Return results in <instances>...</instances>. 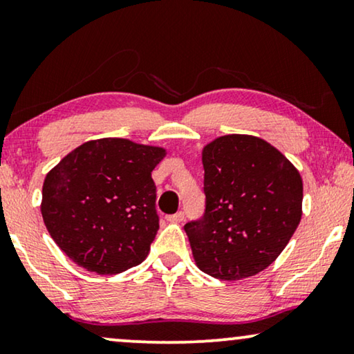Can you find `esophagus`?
<instances>
[{"instance_id": "34e87169", "label": "esophagus", "mask_w": 354, "mask_h": 354, "mask_svg": "<svg viewBox=\"0 0 354 354\" xmlns=\"http://www.w3.org/2000/svg\"><path fill=\"white\" fill-rule=\"evenodd\" d=\"M183 217H185V214H183L182 211H178V212H176V214L167 216V222H172V224H178V222L183 221Z\"/></svg>"}]
</instances>
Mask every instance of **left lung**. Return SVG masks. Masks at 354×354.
Instances as JSON below:
<instances>
[{
    "mask_svg": "<svg viewBox=\"0 0 354 354\" xmlns=\"http://www.w3.org/2000/svg\"><path fill=\"white\" fill-rule=\"evenodd\" d=\"M203 167L205 214L183 227L196 266L221 280L259 274L301 221V176L272 145L239 133L207 143Z\"/></svg>",
    "mask_w": 354,
    "mask_h": 354,
    "instance_id": "1",
    "label": "left lung"
}]
</instances>
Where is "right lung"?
Segmentation results:
<instances>
[{"label":"right lung","instance_id":"right-lung-1","mask_svg":"<svg viewBox=\"0 0 354 354\" xmlns=\"http://www.w3.org/2000/svg\"><path fill=\"white\" fill-rule=\"evenodd\" d=\"M164 156L125 138L90 140L46 174L43 222L77 266L113 275L143 263L159 229L151 172Z\"/></svg>","mask_w":354,"mask_h":354}]
</instances>
